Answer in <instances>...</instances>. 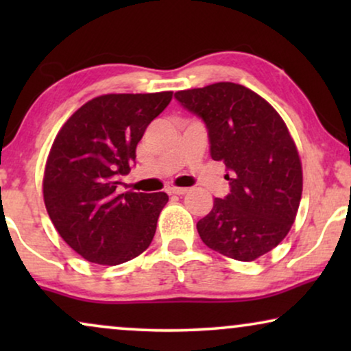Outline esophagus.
Here are the masks:
<instances>
[{
	"label": "esophagus",
	"mask_w": 351,
	"mask_h": 351,
	"mask_svg": "<svg viewBox=\"0 0 351 351\" xmlns=\"http://www.w3.org/2000/svg\"><path fill=\"white\" fill-rule=\"evenodd\" d=\"M167 193L185 195V193H189V189H182V186H169V189H167Z\"/></svg>",
	"instance_id": "esophagus-1"
}]
</instances>
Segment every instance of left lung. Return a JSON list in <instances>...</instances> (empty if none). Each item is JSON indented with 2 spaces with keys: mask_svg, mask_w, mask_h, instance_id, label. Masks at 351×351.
<instances>
[{
  "mask_svg": "<svg viewBox=\"0 0 351 351\" xmlns=\"http://www.w3.org/2000/svg\"><path fill=\"white\" fill-rule=\"evenodd\" d=\"M174 97L203 119L210 156L227 167L230 191L196 223L201 239L230 258L256 261L285 239L300 204L302 165L291 134L276 110L241 84L215 83Z\"/></svg>",
  "mask_w": 351,
  "mask_h": 351,
  "instance_id": "1",
  "label": "left lung"
}]
</instances>
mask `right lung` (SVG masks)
I'll return each mask as SVG.
<instances>
[{"label":"right lung","mask_w":351,"mask_h":351,"mask_svg":"<svg viewBox=\"0 0 351 351\" xmlns=\"http://www.w3.org/2000/svg\"><path fill=\"white\" fill-rule=\"evenodd\" d=\"M172 93L107 94L89 100L57 134L47 156L43 195L64 241L81 257L118 265L150 246L165 191L119 193L137 143L169 105Z\"/></svg>","instance_id":"right-lung-1"}]
</instances>
